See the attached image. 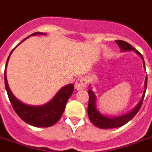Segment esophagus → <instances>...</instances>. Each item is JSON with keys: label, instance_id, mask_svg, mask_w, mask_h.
<instances>
[{"label": "esophagus", "instance_id": "34e87169", "mask_svg": "<svg viewBox=\"0 0 152 152\" xmlns=\"http://www.w3.org/2000/svg\"><path fill=\"white\" fill-rule=\"evenodd\" d=\"M87 81L84 78H79L76 81L75 84V88L76 90H82L86 88Z\"/></svg>", "mask_w": 152, "mask_h": 152}]
</instances>
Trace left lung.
I'll return each mask as SVG.
<instances>
[{
    "label": "left lung",
    "mask_w": 152,
    "mask_h": 152,
    "mask_svg": "<svg viewBox=\"0 0 152 152\" xmlns=\"http://www.w3.org/2000/svg\"><path fill=\"white\" fill-rule=\"evenodd\" d=\"M115 42L117 43V45H119V47L120 49L124 52L125 51H134L136 54L140 56L141 59L143 60V66L145 68V62L143 60V56L141 55V53L139 51L135 50V48H133L132 46L128 44L126 41L124 40H115ZM147 83H148V76H146L145 83H144V87H145V90L143 92L142 99L140 101V103L137 104V106L134 108V109L130 112L129 113H127L126 115H123L120 116H114V117H109V116H106L104 115L101 114L100 112L98 111L96 108V95L94 94V92L92 91L91 88L88 91L89 96V100H88V114L89 120H91V122L96 127L102 128V129H109V128H115V127H120L123 125H124L125 124H127V122H129L132 119L135 115L137 114V112L140 111L141 106L143 104V99H144V96H145L146 89H147Z\"/></svg>",
    "instance_id": "8db88e82"
}]
</instances>
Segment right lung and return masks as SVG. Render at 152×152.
Masks as SVG:
<instances>
[{
  "label": "right lung",
  "mask_w": 152,
  "mask_h": 152,
  "mask_svg": "<svg viewBox=\"0 0 152 152\" xmlns=\"http://www.w3.org/2000/svg\"><path fill=\"white\" fill-rule=\"evenodd\" d=\"M39 34L45 35L43 32H37L32 33L30 36H35V35ZM27 38H25L24 40H26ZM24 40H22L20 43L23 42ZM15 48H16V47H15ZM13 50H14V48L12 50L9 57H8L4 73L5 89H6L9 101L11 103L12 108L23 121H25V123H27L32 126L38 127H48L53 126L61 119V115H63L64 109H65L66 104H67L69 97L71 96V95L72 94L74 91V85L72 84H70L63 87L56 93L55 96L53 97V99L45 105L31 106V105H28V104L22 103V102L20 101L19 99H17L15 97L14 95L12 94V92L9 88L8 81H7V64L9 61V56Z\"/></svg>",
  "instance_id": "add662e5"
}]
</instances>
